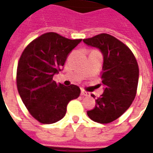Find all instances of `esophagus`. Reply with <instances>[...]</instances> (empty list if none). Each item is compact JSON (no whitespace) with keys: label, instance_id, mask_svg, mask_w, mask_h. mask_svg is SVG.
Here are the masks:
<instances>
[{"label":"esophagus","instance_id":"obj_1","mask_svg":"<svg viewBox=\"0 0 153 153\" xmlns=\"http://www.w3.org/2000/svg\"><path fill=\"white\" fill-rule=\"evenodd\" d=\"M81 95L83 97H89L90 93L86 92V91H81Z\"/></svg>","mask_w":153,"mask_h":153}]
</instances>
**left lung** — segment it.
Wrapping results in <instances>:
<instances>
[{"instance_id":"obj_1","label":"left lung","mask_w":153,"mask_h":153,"mask_svg":"<svg viewBox=\"0 0 153 153\" xmlns=\"http://www.w3.org/2000/svg\"><path fill=\"white\" fill-rule=\"evenodd\" d=\"M83 42L99 49L103 56L101 79L104 93L87 114L93 121L111 123L123 115L134 100L139 74L137 60L126 45L107 33L83 39Z\"/></svg>"}]
</instances>
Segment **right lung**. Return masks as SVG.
I'll list each match as a JSON object with an SVG mask.
<instances>
[{
  "mask_svg": "<svg viewBox=\"0 0 153 153\" xmlns=\"http://www.w3.org/2000/svg\"><path fill=\"white\" fill-rule=\"evenodd\" d=\"M81 41L47 33L28 44L19 58L16 77L19 96L33 117L42 124L59 121L68 103L79 97V87L57 84L53 76Z\"/></svg>",
  "mask_w": 153,
  "mask_h": 153,
  "instance_id": "right-lung-1",
  "label": "right lung"
}]
</instances>
